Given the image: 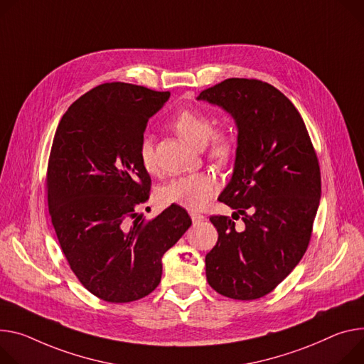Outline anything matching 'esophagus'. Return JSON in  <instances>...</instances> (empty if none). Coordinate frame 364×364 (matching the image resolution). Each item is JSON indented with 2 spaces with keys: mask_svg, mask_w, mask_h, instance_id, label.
Returning a JSON list of instances; mask_svg holds the SVG:
<instances>
[{
  "mask_svg": "<svg viewBox=\"0 0 364 364\" xmlns=\"http://www.w3.org/2000/svg\"><path fill=\"white\" fill-rule=\"evenodd\" d=\"M191 220H193L194 225H197V223H200V222L206 220V216H203V215H200V213H191Z\"/></svg>",
  "mask_w": 364,
  "mask_h": 364,
  "instance_id": "esophagus-1",
  "label": "esophagus"
}]
</instances>
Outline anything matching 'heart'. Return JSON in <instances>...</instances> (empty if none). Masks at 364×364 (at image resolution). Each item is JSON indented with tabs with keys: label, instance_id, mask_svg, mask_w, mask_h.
<instances>
[{
	"label": "heart",
	"instance_id": "heart-1",
	"mask_svg": "<svg viewBox=\"0 0 364 364\" xmlns=\"http://www.w3.org/2000/svg\"><path fill=\"white\" fill-rule=\"evenodd\" d=\"M171 129L190 146L203 148L208 156L219 165L228 164L237 151V138L232 127L213 129L208 114L194 109L181 110L173 120ZM139 161L148 174H158V162L152 142L145 138L139 146ZM218 191V180L210 173H196L171 180L159 190V197L168 205H177L188 210L203 209Z\"/></svg>",
	"mask_w": 364,
	"mask_h": 364
}]
</instances>
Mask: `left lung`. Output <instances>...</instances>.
<instances>
[{
  "instance_id": "1",
  "label": "left lung",
  "mask_w": 364,
  "mask_h": 364,
  "mask_svg": "<svg viewBox=\"0 0 364 364\" xmlns=\"http://www.w3.org/2000/svg\"><path fill=\"white\" fill-rule=\"evenodd\" d=\"M232 114L238 126L234 174L219 202L243 216L213 215L218 242L206 255L212 289L238 301L274 290L309 245L321 199L319 162L305 122L269 82L228 78L197 97Z\"/></svg>"
}]
</instances>
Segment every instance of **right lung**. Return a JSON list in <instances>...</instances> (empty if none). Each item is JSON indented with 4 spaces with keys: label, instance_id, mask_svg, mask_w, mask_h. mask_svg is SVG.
<instances>
[{
    "label": "right lung",
    "instance_id": "1",
    "mask_svg": "<svg viewBox=\"0 0 364 364\" xmlns=\"http://www.w3.org/2000/svg\"><path fill=\"white\" fill-rule=\"evenodd\" d=\"M168 98L170 91L106 82L74 102L55 132L46 171L52 225L80 283L106 302L155 290L162 255L191 226L177 205L151 220L136 212L151 191L139 146Z\"/></svg>",
    "mask_w": 364,
    "mask_h": 364
}]
</instances>
